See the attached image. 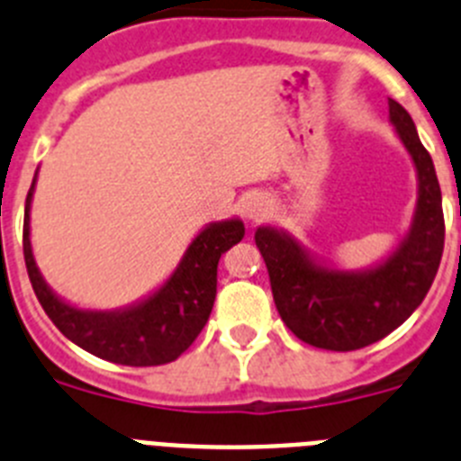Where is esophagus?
<instances>
[{"mask_svg": "<svg viewBox=\"0 0 461 461\" xmlns=\"http://www.w3.org/2000/svg\"><path fill=\"white\" fill-rule=\"evenodd\" d=\"M268 209H271V202H268L264 193H250L243 200V204H240V211H243L248 221H259V218L268 213Z\"/></svg>", "mask_w": 461, "mask_h": 461, "instance_id": "1", "label": "esophagus"}]
</instances>
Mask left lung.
Instances as JSON below:
<instances>
[{
	"mask_svg": "<svg viewBox=\"0 0 461 461\" xmlns=\"http://www.w3.org/2000/svg\"><path fill=\"white\" fill-rule=\"evenodd\" d=\"M388 110V122L411 156L418 197L411 225L384 259L365 268H342L314 255L289 231L273 225L255 231L282 321L317 349H363L393 333L420 305L438 271L446 227L432 156L409 112L393 98Z\"/></svg>",
	"mask_w": 461,
	"mask_h": 461,
	"instance_id": "1",
	"label": "left lung"
}]
</instances>
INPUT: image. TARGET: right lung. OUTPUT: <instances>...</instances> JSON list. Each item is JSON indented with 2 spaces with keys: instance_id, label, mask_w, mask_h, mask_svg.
I'll return each mask as SVG.
<instances>
[{
  "instance_id": "1",
  "label": "right lung",
  "mask_w": 461,
  "mask_h": 461,
  "mask_svg": "<svg viewBox=\"0 0 461 461\" xmlns=\"http://www.w3.org/2000/svg\"><path fill=\"white\" fill-rule=\"evenodd\" d=\"M36 179L24 202L23 250L29 280L45 314L73 344L103 360L131 367L165 365L179 358L202 333L213 310L218 261L246 234L240 218L209 222L185 248L167 280L131 305L114 310L77 308L45 282L32 248V202Z\"/></svg>"
}]
</instances>
